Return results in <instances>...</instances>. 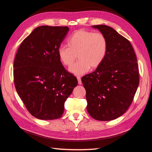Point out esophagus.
<instances>
[{
	"label": "esophagus",
	"mask_w": 152,
	"mask_h": 152,
	"mask_svg": "<svg viewBox=\"0 0 152 152\" xmlns=\"http://www.w3.org/2000/svg\"><path fill=\"white\" fill-rule=\"evenodd\" d=\"M77 79H78V84H82V81H81V78L80 76H77Z\"/></svg>",
	"instance_id": "1"
}]
</instances>
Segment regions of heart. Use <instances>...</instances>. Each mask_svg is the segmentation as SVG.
Instances as JSON below:
<instances>
[{
  "label": "heart",
  "mask_w": 152,
  "mask_h": 152,
  "mask_svg": "<svg viewBox=\"0 0 152 152\" xmlns=\"http://www.w3.org/2000/svg\"><path fill=\"white\" fill-rule=\"evenodd\" d=\"M68 47L60 46L58 56L61 64L69 67L76 57L78 60L70 68L75 74H83L92 69L100 66L106 57L107 41L101 32H94L83 29L74 32L68 40Z\"/></svg>",
  "instance_id": "heart-1"
}]
</instances>
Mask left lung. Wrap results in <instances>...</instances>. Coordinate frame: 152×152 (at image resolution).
<instances>
[{
	"instance_id": "obj_1",
	"label": "left lung",
	"mask_w": 152,
	"mask_h": 152,
	"mask_svg": "<svg viewBox=\"0 0 152 152\" xmlns=\"http://www.w3.org/2000/svg\"><path fill=\"white\" fill-rule=\"evenodd\" d=\"M106 37L107 50L100 66L82 78L87 110L99 121L114 120L133 102L139 85L137 58L129 41L106 25H94Z\"/></svg>"
}]
</instances>
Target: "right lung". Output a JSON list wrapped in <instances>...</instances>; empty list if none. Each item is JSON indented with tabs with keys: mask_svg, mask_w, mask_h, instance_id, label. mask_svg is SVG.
I'll return each mask as SVG.
<instances>
[{
	"mask_svg": "<svg viewBox=\"0 0 152 152\" xmlns=\"http://www.w3.org/2000/svg\"><path fill=\"white\" fill-rule=\"evenodd\" d=\"M68 26H41L22 42L14 62V82L27 110L40 120L62 116L64 103L78 85L60 62L58 48Z\"/></svg>",
	"mask_w": 152,
	"mask_h": 152,
	"instance_id": "1",
	"label": "right lung"
}]
</instances>
